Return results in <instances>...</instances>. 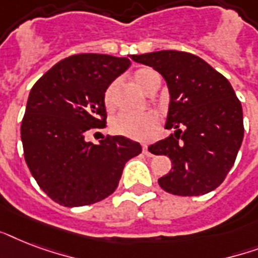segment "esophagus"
Masks as SVG:
<instances>
[{"label":"esophagus","mask_w":258,"mask_h":258,"mask_svg":"<svg viewBox=\"0 0 258 258\" xmlns=\"http://www.w3.org/2000/svg\"><path fill=\"white\" fill-rule=\"evenodd\" d=\"M143 154H145V155H147V157H153V154L150 153L149 146L147 145H143Z\"/></svg>","instance_id":"obj_1"}]
</instances>
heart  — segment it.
Segmentation results:
<instances>
[{
	"label": "heart",
	"instance_id": "1",
	"mask_svg": "<svg viewBox=\"0 0 258 258\" xmlns=\"http://www.w3.org/2000/svg\"><path fill=\"white\" fill-rule=\"evenodd\" d=\"M133 79L143 91L149 93L159 87V83H161L158 74L151 68H141L135 71ZM115 89H116V83H111L105 88L103 101L107 109H112L115 105ZM158 127H159V117L155 112H145L142 115L119 113L111 121V128L113 133L125 138L137 139V141L150 139L157 133Z\"/></svg>",
	"mask_w": 258,
	"mask_h": 258
}]
</instances>
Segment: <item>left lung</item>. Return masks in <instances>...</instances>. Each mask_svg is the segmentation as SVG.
<instances>
[{
    "label": "left lung",
    "mask_w": 258,
    "mask_h": 258,
    "mask_svg": "<svg viewBox=\"0 0 258 258\" xmlns=\"http://www.w3.org/2000/svg\"><path fill=\"white\" fill-rule=\"evenodd\" d=\"M153 67L170 92L165 128L175 130L149 147L167 155L172 167L158 179L174 196H202L220 186L234 165L244 139L242 107L228 79L196 54L159 50L133 54Z\"/></svg>",
    "instance_id": "1"
}]
</instances>
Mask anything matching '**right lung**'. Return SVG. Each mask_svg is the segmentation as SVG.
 Here are the masks:
<instances>
[{
    "mask_svg": "<svg viewBox=\"0 0 258 258\" xmlns=\"http://www.w3.org/2000/svg\"><path fill=\"white\" fill-rule=\"evenodd\" d=\"M130 66L127 57L74 54L30 89L21 123L24 157L54 202L78 208L104 200L117 187L125 162L142 153L138 142L121 135L103 137L99 145L86 141L105 127L104 91Z\"/></svg>",
    "mask_w": 258,
    "mask_h": 258,
    "instance_id": "1",
    "label": "right lung"
}]
</instances>
